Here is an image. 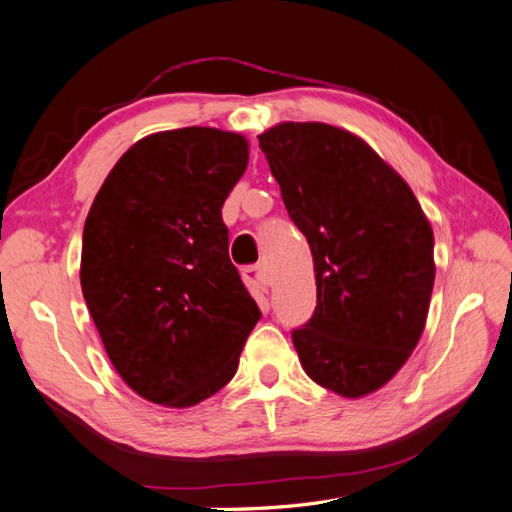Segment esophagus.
<instances>
[{"instance_id": "esophagus-1", "label": "esophagus", "mask_w": 512, "mask_h": 512, "mask_svg": "<svg viewBox=\"0 0 512 512\" xmlns=\"http://www.w3.org/2000/svg\"><path fill=\"white\" fill-rule=\"evenodd\" d=\"M243 280L260 290H267L271 286V277L265 269V265H252V267H245L243 269Z\"/></svg>"}]
</instances>
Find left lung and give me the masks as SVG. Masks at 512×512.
Returning <instances> with one entry per match:
<instances>
[{
    "mask_svg": "<svg viewBox=\"0 0 512 512\" xmlns=\"http://www.w3.org/2000/svg\"><path fill=\"white\" fill-rule=\"evenodd\" d=\"M258 141L314 256L316 309L292 329L299 361L337 395L374 393L425 329L431 226L410 185L359 136L288 121Z\"/></svg>",
    "mask_w": 512,
    "mask_h": 512,
    "instance_id": "1",
    "label": "left lung"
}]
</instances>
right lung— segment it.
Segmentation results:
<instances>
[{"label": "right lung", "instance_id": "right-lung-1", "mask_svg": "<svg viewBox=\"0 0 512 512\" xmlns=\"http://www.w3.org/2000/svg\"><path fill=\"white\" fill-rule=\"evenodd\" d=\"M247 160L235 132L151 134L123 153L89 209L83 297L117 374L153 404L188 408L218 393L260 320L222 220Z\"/></svg>", "mask_w": 512, "mask_h": 512}]
</instances>
